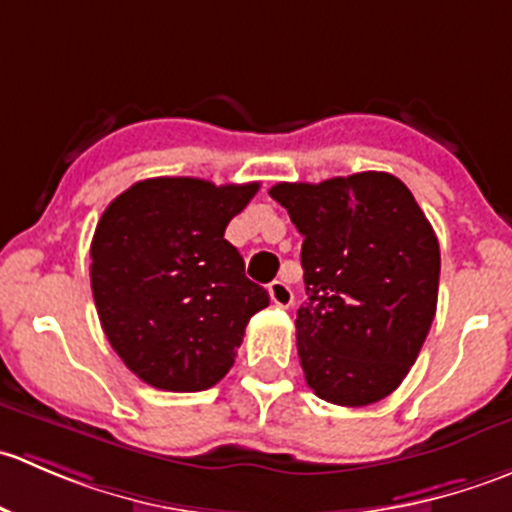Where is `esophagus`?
Listing matches in <instances>:
<instances>
[{
  "label": "esophagus",
  "instance_id": "esophagus-1",
  "mask_svg": "<svg viewBox=\"0 0 512 512\" xmlns=\"http://www.w3.org/2000/svg\"><path fill=\"white\" fill-rule=\"evenodd\" d=\"M267 292H270L272 304H277V307L289 309V307H292V304H294V292H292V289H289L287 282H282V280L270 282V287H267Z\"/></svg>",
  "mask_w": 512,
  "mask_h": 512
}]
</instances>
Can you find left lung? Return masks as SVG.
<instances>
[{
    "label": "left lung",
    "mask_w": 512,
    "mask_h": 512,
    "mask_svg": "<svg viewBox=\"0 0 512 512\" xmlns=\"http://www.w3.org/2000/svg\"><path fill=\"white\" fill-rule=\"evenodd\" d=\"M270 195L304 237L307 302L294 324L309 389L337 406L376 404L409 374L436 317V232L391 173L277 183Z\"/></svg>",
    "instance_id": "obj_1"
}]
</instances>
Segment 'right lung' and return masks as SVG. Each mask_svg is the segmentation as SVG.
Returning <instances> with one entry per match:
<instances>
[{
    "mask_svg": "<svg viewBox=\"0 0 512 512\" xmlns=\"http://www.w3.org/2000/svg\"><path fill=\"white\" fill-rule=\"evenodd\" d=\"M260 183L148 178L118 195L91 242V292L113 352L146 384L203 391L230 371L270 294L225 227Z\"/></svg>",
    "mask_w": 512,
    "mask_h": 512,
    "instance_id": "add662e5",
    "label": "right lung"
}]
</instances>
